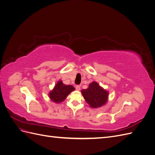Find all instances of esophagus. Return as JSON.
Segmentation results:
<instances>
[{
    "mask_svg": "<svg viewBox=\"0 0 155 155\" xmlns=\"http://www.w3.org/2000/svg\"><path fill=\"white\" fill-rule=\"evenodd\" d=\"M76 90H77V91H80V89H81V87H79V85H77V86L76 87Z\"/></svg>",
    "mask_w": 155,
    "mask_h": 155,
    "instance_id": "34e87169",
    "label": "esophagus"
}]
</instances>
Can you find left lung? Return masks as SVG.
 <instances>
[{
	"mask_svg": "<svg viewBox=\"0 0 155 155\" xmlns=\"http://www.w3.org/2000/svg\"><path fill=\"white\" fill-rule=\"evenodd\" d=\"M81 94L86 102L92 109L104 106L109 99V92L96 81L89 84L87 89H83Z\"/></svg>",
	"mask_w": 155,
	"mask_h": 155,
	"instance_id": "1",
	"label": "left lung"
}]
</instances>
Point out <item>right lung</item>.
Returning <instances> with one entry per match:
<instances>
[{
    "mask_svg": "<svg viewBox=\"0 0 155 155\" xmlns=\"http://www.w3.org/2000/svg\"><path fill=\"white\" fill-rule=\"evenodd\" d=\"M74 91H75V88L72 85H65L61 80H59L55 84L52 90L49 92L48 96L51 101L55 104H60Z\"/></svg>",
    "mask_w": 155,
    "mask_h": 155,
    "instance_id": "obj_1",
    "label": "right lung"
}]
</instances>
